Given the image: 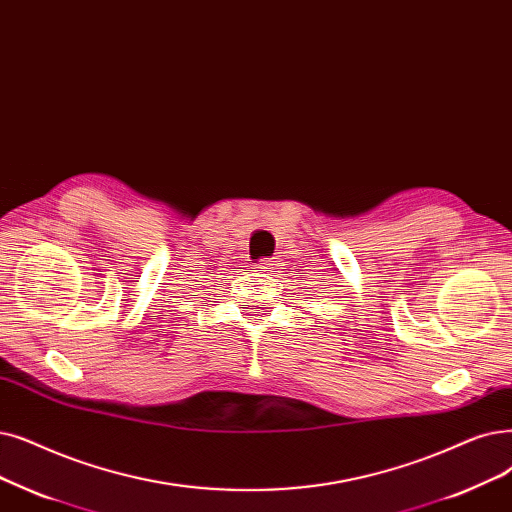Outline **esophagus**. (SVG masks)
<instances>
[{"instance_id":"obj_1","label":"esophagus","mask_w":512,"mask_h":512,"mask_svg":"<svg viewBox=\"0 0 512 512\" xmlns=\"http://www.w3.org/2000/svg\"><path fill=\"white\" fill-rule=\"evenodd\" d=\"M274 261H270V259H263L259 265H257V270L261 272V274H265V276H268V274H272L274 272Z\"/></svg>"}]
</instances>
